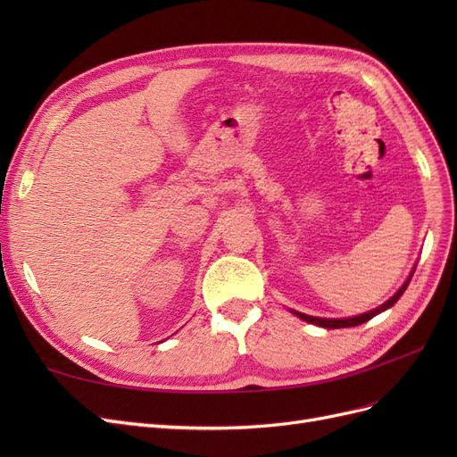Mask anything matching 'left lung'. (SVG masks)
Masks as SVG:
<instances>
[{"label":"left lung","mask_w":457,"mask_h":457,"mask_svg":"<svg viewBox=\"0 0 457 457\" xmlns=\"http://www.w3.org/2000/svg\"><path fill=\"white\" fill-rule=\"evenodd\" d=\"M411 276H413V272L410 274V278L406 280V284L398 289V292L386 301V303H383L381 307H378V309H373V311H370V312H366V314H361V316H353V318H316V316H309V314H303V312H295L299 318H303V320L305 322H311V324H316V326H322V328H329V329H336V328H351V326H361V324H364V322H368L370 318H373L376 314H379V312H383V311H386L389 307H393L395 303L400 299V295L404 294V289L408 287V284H410V280H411Z\"/></svg>","instance_id":"8db88e82"}]
</instances>
